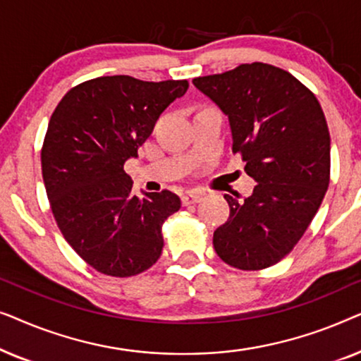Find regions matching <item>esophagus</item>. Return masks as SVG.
Masks as SVG:
<instances>
[{
	"label": "esophagus",
	"mask_w": 361,
	"mask_h": 361,
	"mask_svg": "<svg viewBox=\"0 0 361 361\" xmlns=\"http://www.w3.org/2000/svg\"><path fill=\"white\" fill-rule=\"evenodd\" d=\"M200 199H202V192H187V194L182 195V204L192 205V204H197Z\"/></svg>",
	"instance_id": "obj_1"
}]
</instances>
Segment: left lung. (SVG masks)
Listing matches in <instances>:
<instances>
[{"label":"left lung","instance_id":"obj_1","mask_svg":"<svg viewBox=\"0 0 361 361\" xmlns=\"http://www.w3.org/2000/svg\"><path fill=\"white\" fill-rule=\"evenodd\" d=\"M192 83L228 116L233 152L256 182L243 200L225 194L230 216L214 231V248L233 268H268L294 248L327 192L322 108L298 78L269 63H243Z\"/></svg>","mask_w":361,"mask_h":361}]
</instances>
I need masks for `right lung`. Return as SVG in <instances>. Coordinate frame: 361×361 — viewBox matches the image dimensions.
Here are the masks:
<instances>
[{
    "label": "right lung",
    "instance_id": "add662e5",
    "mask_svg": "<svg viewBox=\"0 0 361 361\" xmlns=\"http://www.w3.org/2000/svg\"><path fill=\"white\" fill-rule=\"evenodd\" d=\"M187 88V80L98 77L68 90L52 113L41 151L47 199L67 243L103 274H140L161 256L162 224L180 199L135 195L125 162Z\"/></svg>",
    "mask_w": 361,
    "mask_h": 361
}]
</instances>
